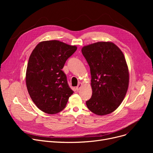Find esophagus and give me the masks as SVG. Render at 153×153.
<instances>
[{
	"mask_svg": "<svg viewBox=\"0 0 153 153\" xmlns=\"http://www.w3.org/2000/svg\"><path fill=\"white\" fill-rule=\"evenodd\" d=\"M81 86H82V83H79V84L77 85V86L76 87V89L77 91H79Z\"/></svg>",
	"mask_w": 153,
	"mask_h": 153,
	"instance_id": "1",
	"label": "esophagus"
}]
</instances>
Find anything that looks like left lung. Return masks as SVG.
Listing matches in <instances>:
<instances>
[{"label": "left lung", "instance_id": "1", "mask_svg": "<svg viewBox=\"0 0 153 153\" xmlns=\"http://www.w3.org/2000/svg\"><path fill=\"white\" fill-rule=\"evenodd\" d=\"M82 53L90 67L92 95L86 105L94 114L105 115L123 100L129 85V72L121 50L112 42L85 46Z\"/></svg>", "mask_w": 153, "mask_h": 153}]
</instances>
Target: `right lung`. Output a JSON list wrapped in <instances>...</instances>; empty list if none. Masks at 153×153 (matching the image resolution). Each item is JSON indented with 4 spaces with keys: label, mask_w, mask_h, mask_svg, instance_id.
Masks as SVG:
<instances>
[{
    "label": "right lung",
    "mask_w": 153,
    "mask_h": 153,
    "mask_svg": "<svg viewBox=\"0 0 153 153\" xmlns=\"http://www.w3.org/2000/svg\"><path fill=\"white\" fill-rule=\"evenodd\" d=\"M77 46L58 40L39 43L32 51L26 72V85L31 100L45 113L56 114L65 108L73 94L62 71Z\"/></svg>",
    "instance_id": "right-lung-1"
}]
</instances>
